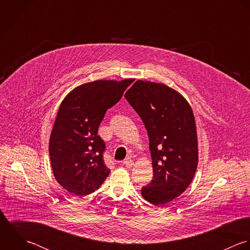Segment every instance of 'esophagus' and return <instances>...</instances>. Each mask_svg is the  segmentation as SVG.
<instances>
[{
  "label": "esophagus",
  "mask_w": 250,
  "mask_h": 250,
  "mask_svg": "<svg viewBox=\"0 0 250 250\" xmlns=\"http://www.w3.org/2000/svg\"><path fill=\"white\" fill-rule=\"evenodd\" d=\"M124 164H125L126 167L130 168V167H132V166H133L134 162H133V160H132V159L127 158V159H125V160H124Z\"/></svg>",
  "instance_id": "esophagus-1"
}]
</instances>
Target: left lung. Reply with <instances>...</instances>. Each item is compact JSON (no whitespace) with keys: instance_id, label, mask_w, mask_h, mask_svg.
<instances>
[{"instance_id":"obj_1","label":"left lung","mask_w":250,"mask_h":250,"mask_svg":"<svg viewBox=\"0 0 250 250\" xmlns=\"http://www.w3.org/2000/svg\"><path fill=\"white\" fill-rule=\"evenodd\" d=\"M142 119L150 140L153 179L142 196L163 206L190 185L198 163L193 111L179 92L161 84L137 80L125 95Z\"/></svg>"}]
</instances>
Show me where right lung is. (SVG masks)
I'll return each mask as SVG.
<instances>
[{
	"mask_svg": "<svg viewBox=\"0 0 250 250\" xmlns=\"http://www.w3.org/2000/svg\"><path fill=\"white\" fill-rule=\"evenodd\" d=\"M133 79L98 80L73 89L62 101L51 132L49 154L57 182L69 193H93L110 173L98 129L106 111L122 99Z\"/></svg>",
	"mask_w": 250,
	"mask_h": 250,
	"instance_id": "1",
	"label": "right lung"
}]
</instances>
